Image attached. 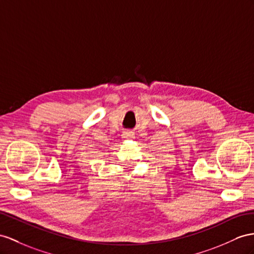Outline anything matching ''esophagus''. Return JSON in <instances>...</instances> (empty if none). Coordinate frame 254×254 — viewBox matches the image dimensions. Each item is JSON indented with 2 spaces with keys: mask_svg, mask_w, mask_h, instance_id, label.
Listing matches in <instances>:
<instances>
[{
  "mask_svg": "<svg viewBox=\"0 0 254 254\" xmlns=\"http://www.w3.org/2000/svg\"><path fill=\"white\" fill-rule=\"evenodd\" d=\"M133 137H134V133L132 131H126L122 133V138L128 139V138H133Z\"/></svg>",
  "mask_w": 254,
  "mask_h": 254,
  "instance_id": "obj_1",
  "label": "esophagus"
}]
</instances>
